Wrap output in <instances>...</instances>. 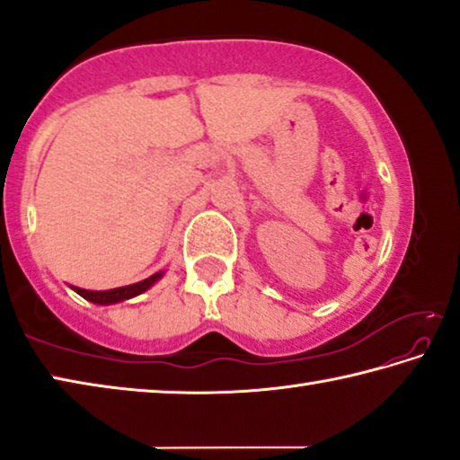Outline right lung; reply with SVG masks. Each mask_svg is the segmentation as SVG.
<instances>
[{"instance_id":"add662e5","label":"right lung","mask_w":460,"mask_h":460,"mask_svg":"<svg viewBox=\"0 0 460 460\" xmlns=\"http://www.w3.org/2000/svg\"><path fill=\"white\" fill-rule=\"evenodd\" d=\"M162 276H164V271H155V274L142 279V282H136V284H129V286H121V288H113V290H84V288H76V286H71V288H73L76 294L83 296L84 300L93 302V305L109 306V305H118V302H123V300L136 298V296L144 294L146 290H150V288L155 282H158Z\"/></svg>"}]
</instances>
